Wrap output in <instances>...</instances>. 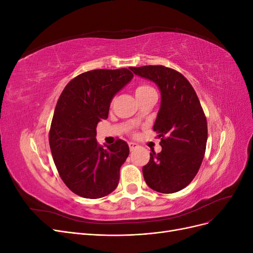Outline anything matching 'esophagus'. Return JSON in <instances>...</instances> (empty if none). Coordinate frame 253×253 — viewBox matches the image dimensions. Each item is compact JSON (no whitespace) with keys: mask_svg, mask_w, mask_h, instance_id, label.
<instances>
[{"mask_svg":"<svg viewBox=\"0 0 253 253\" xmlns=\"http://www.w3.org/2000/svg\"><path fill=\"white\" fill-rule=\"evenodd\" d=\"M128 147H129V150H131V151L133 152L134 150H136L137 148H138V145H137V144L134 143V142H129V143H128Z\"/></svg>","mask_w":253,"mask_h":253,"instance_id":"1","label":"esophagus"}]
</instances>
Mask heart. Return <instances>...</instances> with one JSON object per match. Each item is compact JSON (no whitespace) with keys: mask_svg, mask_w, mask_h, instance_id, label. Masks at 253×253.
Wrapping results in <instances>:
<instances>
[{"mask_svg":"<svg viewBox=\"0 0 253 253\" xmlns=\"http://www.w3.org/2000/svg\"><path fill=\"white\" fill-rule=\"evenodd\" d=\"M152 90H154V89H153V87H151L150 85H148V84H143V83L138 84V85L135 87V95H136L137 99H138L144 95H147Z\"/></svg>","mask_w":253,"mask_h":253,"instance_id":"1","label":"heart"}]
</instances>
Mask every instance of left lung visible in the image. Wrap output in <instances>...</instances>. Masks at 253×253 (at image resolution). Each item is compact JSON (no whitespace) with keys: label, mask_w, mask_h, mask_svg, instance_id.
Segmentation results:
<instances>
[{"label":"left lung","mask_w":253,"mask_h":253,"mask_svg":"<svg viewBox=\"0 0 253 253\" xmlns=\"http://www.w3.org/2000/svg\"><path fill=\"white\" fill-rule=\"evenodd\" d=\"M135 75L155 82L162 103L153 129L162 152L150 153L142 168L147 185L159 193L178 192L193 180L206 152L208 126L194 88L179 72L164 65L129 67Z\"/></svg>","instance_id":"left-lung-1"}]
</instances>
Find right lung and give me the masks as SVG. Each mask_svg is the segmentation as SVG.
<instances>
[{
  "instance_id": "right-lung-1",
  "label": "right lung",
  "mask_w": 253,
  "mask_h": 253,
  "mask_svg": "<svg viewBox=\"0 0 253 253\" xmlns=\"http://www.w3.org/2000/svg\"><path fill=\"white\" fill-rule=\"evenodd\" d=\"M133 76L127 68L88 71L68 82L59 97L49 129L50 151L61 179L81 197L96 200L118 186L128 145L117 139L104 149L96 140V127L108 118L115 94Z\"/></svg>"
}]
</instances>
